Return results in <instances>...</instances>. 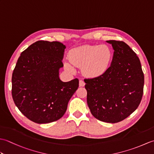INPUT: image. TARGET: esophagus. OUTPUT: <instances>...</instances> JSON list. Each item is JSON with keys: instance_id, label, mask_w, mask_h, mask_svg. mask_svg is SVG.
I'll return each mask as SVG.
<instances>
[{"instance_id": "34e87169", "label": "esophagus", "mask_w": 154, "mask_h": 154, "mask_svg": "<svg viewBox=\"0 0 154 154\" xmlns=\"http://www.w3.org/2000/svg\"><path fill=\"white\" fill-rule=\"evenodd\" d=\"M85 85V83L83 80L79 81V86L80 87H84Z\"/></svg>"}]
</instances>
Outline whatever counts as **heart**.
<instances>
[{"label":"heart","mask_w":154,"mask_h":154,"mask_svg":"<svg viewBox=\"0 0 154 154\" xmlns=\"http://www.w3.org/2000/svg\"><path fill=\"white\" fill-rule=\"evenodd\" d=\"M112 57V51L108 45H84L72 49L69 54L70 61L65 65L70 71L74 70V66L82 67L86 76L97 77L108 71Z\"/></svg>","instance_id":"obj_1"}]
</instances>
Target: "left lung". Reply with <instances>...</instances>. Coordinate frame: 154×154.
I'll use <instances>...</instances> for the list:
<instances>
[{"instance_id": "obj_1", "label": "left lung", "mask_w": 154, "mask_h": 154, "mask_svg": "<svg viewBox=\"0 0 154 154\" xmlns=\"http://www.w3.org/2000/svg\"><path fill=\"white\" fill-rule=\"evenodd\" d=\"M114 50L105 73L84 79L87 104L93 116L104 122L116 123L136 110L141 102L144 76L136 53L122 41L108 40Z\"/></svg>"}]
</instances>
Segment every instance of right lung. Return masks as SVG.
I'll list each match as a JSON object with an SVG mask.
<instances>
[{
	"instance_id": "obj_1",
	"label": "right lung",
	"mask_w": 154,
	"mask_h": 154,
	"mask_svg": "<svg viewBox=\"0 0 154 154\" xmlns=\"http://www.w3.org/2000/svg\"><path fill=\"white\" fill-rule=\"evenodd\" d=\"M65 48L59 42H35L22 52L13 71L12 99L19 110L35 123L61 119L79 87L77 78L63 82L59 76Z\"/></svg>"
}]
</instances>
